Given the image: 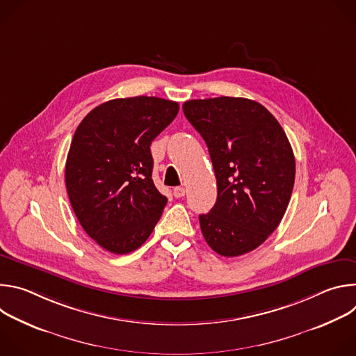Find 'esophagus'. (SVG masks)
<instances>
[{
	"label": "esophagus",
	"mask_w": 356,
	"mask_h": 356,
	"mask_svg": "<svg viewBox=\"0 0 356 356\" xmlns=\"http://www.w3.org/2000/svg\"><path fill=\"white\" fill-rule=\"evenodd\" d=\"M173 194H175L176 198H180V197H183L186 194V188L184 187H175Z\"/></svg>",
	"instance_id": "34e87169"
}]
</instances>
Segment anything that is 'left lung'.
<instances>
[{"instance_id":"1","label":"left lung","mask_w":356,"mask_h":356,"mask_svg":"<svg viewBox=\"0 0 356 356\" xmlns=\"http://www.w3.org/2000/svg\"><path fill=\"white\" fill-rule=\"evenodd\" d=\"M188 122L206 140L217 179V201L200 227L227 258L257 249L280 224L291 197L296 162L277 120L241 97L190 99Z\"/></svg>"}]
</instances>
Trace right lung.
Here are the masks:
<instances>
[{"instance_id": "obj_1", "label": "right lung", "mask_w": 356, "mask_h": 356, "mask_svg": "<svg viewBox=\"0 0 356 356\" xmlns=\"http://www.w3.org/2000/svg\"><path fill=\"white\" fill-rule=\"evenodd\" d=\"M179 104L158 97L115 98L77 127L65 179L73 211L101 248L124 255L158 224L168 198L152 180L150 143L177 115Z\"/></svg>"}]
</instances>
